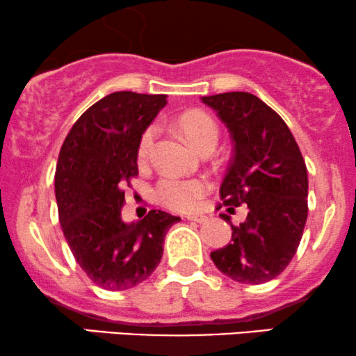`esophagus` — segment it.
Here are the masks:
<instances>
[{"instance_id": "obj_1", "label": "esophagus", "mask_w": 356, "mask_h": 356, "mask_svg": "<svg viewBox=\"0 0 356 356\" xmlns=\"http://www.w3.org/2000/svg\"><path fill=\"white\" fill-rule=\"evenodd\" d=\"M186 219L191 220V222H197V224H202L207 220L206 216H202V214H188Z\"/></svg>"}]
</instances>
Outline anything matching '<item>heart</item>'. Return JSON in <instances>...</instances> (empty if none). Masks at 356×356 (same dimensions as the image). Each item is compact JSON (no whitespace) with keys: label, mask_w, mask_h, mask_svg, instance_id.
Wrapping results in <instances>:
<instances>
[{"label":"heart","mask_w":356,"mask_h":356,"mask_svg":"<svg viewBox=\"0 0 356 356\" xmlns=\"http://www.w3.org/2000/svg\"><path fill=\"white\" fill-rule=\"evenodd\" d=\"M177 126L181 131L193 147L200 152L206 149H214L219 140V127L209 114L202 111H189L178 118ZM156 129L154 126L147 127L138 140L137 156L144 161L149 159L155 144ZM207 191V183L202 179H181L175 177H165L156 186V196L165 206L178 211L193 209L204 193Z\"/></svg>","instance_id":"b5f03b06"}]
</instances>
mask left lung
I'll return each instance as SVG.
<instances>
[{"label":"left lung","instance_id":"8db88e82","mask_svg":"<svg viewBox=\"0 0 356 356\" xmlns=\"http://www.w3.org/2000/svg\"><path fill=\"white\" fill-rule=\"evenodd\" d=\"M232 137L234 154L219 195L229 209L247 204L232 240L211 252L230 280L261 284L276 278L296 253L307 219V168L286 122L255 95L232 91L202 96Z\"/></svg>","mask_w":356,"mask_h":356}]
</instances>
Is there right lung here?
I'll use <instances>...</instances> for the list:
<instances>
[{
    "label": "right lung",
    "mask_w": 356,
    "mask_h": 356,
    "mask_svg": "<svg viewBox=\"0 0 356 356\" xmlns=\"http://www.w3.org/2000/svg\"><path fill=\"white\" fill-rule=\"evenodd\" d=\"M165 104L167 95L111 93L81 114L60 149V225L78 265L103 289H131L149 278L168 229L181 220L155 209L131 224L121 216L122 188L138 175V140Z\"/></svg>",
    "instance_id": "add662e5"
}]
</instances>
